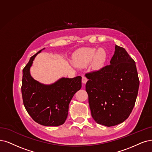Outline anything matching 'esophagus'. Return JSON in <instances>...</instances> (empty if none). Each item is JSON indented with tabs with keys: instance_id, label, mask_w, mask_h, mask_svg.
Masks as SVG:
<instances>
[{
	"instance_id": "obj_1",
	"label": "esophagus",
	"mask_w": 152,
	"mask_h": 152,
	"mask_svg": "<svg viewBox=\"0 0 152 152\" xmlns=\"http://www.w3.org/2000/svg\"><path fill=\"white\" fill-rule=\"evenodd\" d=\"M82 82L83 83H86L87 82V78L85 76H83L82 78Z\"/></svg>"
}]
</instances>
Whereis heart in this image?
Returning a JSON list of instances; mask_svg holds the SVG:
<instances>
[{
    "mask_svg": "<svg viewBox=\"0 0 152 152\" xmlns=\"http://www.w3.org/2000/svg\"><path fill=\"white\" fill-rule=\"evenodd\" d=\"M107 53L104 48H84L78 50L74 57L75 63L80 66H86L93 60L94 66L99 69L104 65Z\"/></svg>",
    "mask_w": 152,
    "mask_h": 152,
    "instance_id": "1",
    "label": "heart"
}]
</instances>
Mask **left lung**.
I'll use <instances>...</instances> for the list:
<instances>
[{
    "label": "left lung",
    "mask_w": 152,
    "mask_h": 152,
    "mask_svg": "<svg viewBox=\"0 0 152 152\" xmlns=\"http://www.w3.org/2000/svg\"><path fill=\"white\" fill-rule=\"evenodd\" d=\"M110 65L86 74V91L92 117L107 126L124 122L134 107L139 88L135 62L123 47L115 45Z\"/></svg>",
    "instance_id": "8db88e82"
}]
</instances>
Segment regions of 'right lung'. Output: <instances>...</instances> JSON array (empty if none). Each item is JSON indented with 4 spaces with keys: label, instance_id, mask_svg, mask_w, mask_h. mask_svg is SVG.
<instances>
[{
    "label": "right lung",
    "instance_id": "1",
    "mask_svg": "<svg viewBox=\"0 0 152 152\" xmlns=\"http://www.w3.org/2000/svg\"><path fill=\"white\" fill-rule=\"evenodd\" d=\"M30 57L23 69L22 95L24 107L32 118L44 126L64 124L73 96L82 87V77L62 78L50 85L42 84L30 75V68L36 56Z\"/></svg>",
    "mask_w": 152,
    "mask_h": 152
}]
</instances>
